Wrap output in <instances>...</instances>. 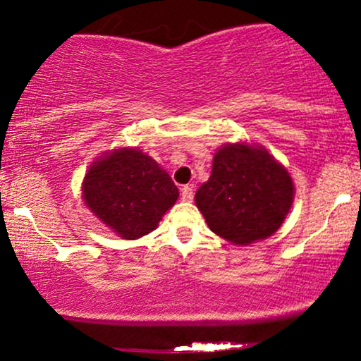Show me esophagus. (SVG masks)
Masks as SVG:
<instances>
[{
	"mask_svg": "<svg viewBox=\"0 0 361 361\" xmlns=\"http://www.w3.org/2000/svg\"><path fill=\"white\" fill-rule=\"evenodd\" d=\"M181 200L183 202L193 200V186L192 185H185L183 188H181Z\"/></svg>",
	"mask_w": 361,
	"mask_h": 361,
	"instance_id": "obj_1",
	"label": "esophagus"
}]
</instances>
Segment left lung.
Instances as JSON below:
<instances>
[{
    "mask_svg": "<svg viewBox=\"0 0 361 361\" xmlns=\"http://www.w3.org/2000/svg\"><path fill=\"white\" fill-rule=\"evenodd\" d=\"M293 193L288 171L267 149L238 142L215 152L212 175L197 190L195 204L212 233L247 246L280 229Z\"/></svg>",
    "mask_w": 361,
    "mask_h": 361,
    "instance_id": "1",
    "label": "left lung"
}]
</instances>
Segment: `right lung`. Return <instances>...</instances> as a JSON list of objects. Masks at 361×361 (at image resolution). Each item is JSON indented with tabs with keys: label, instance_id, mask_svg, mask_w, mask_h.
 <instances>
[{
	"label": "right lung",
	"instance_id": "1",
	"mask_svg": "<svg viewBox=\"0 0 361 361\" xmlns=\"http://www.w3.org/2000/svg\"><path fill=\"white\" fill-rule=\"evenodd\" d=\"M176 185L151 156L123 147L91 164L82 181V200L123 239L154 231L178 200Z\"/></svg>",
	"mask_w": 361,
	"mask_h": 361
}]
</instances>
